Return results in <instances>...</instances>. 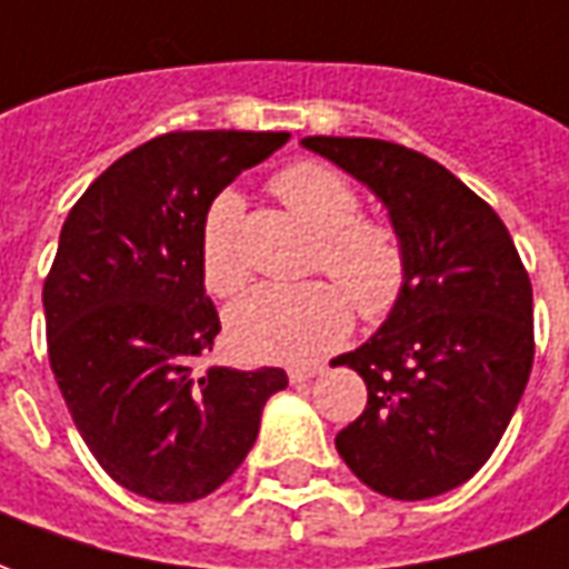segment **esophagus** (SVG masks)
I'll return each mask as SVG.
<instances>
[{
  "label": "esophagus",
  "mask_w": 569,
  "mask_h": 569,
  "mask_svg": "<svg viewBox=\"0 0 569 569\" xmlns=\"http://www.w3.org/2000/svg\"><path fill=\"white\" fill-rule=\"evenodd\" d=\"M313 376H320V367H296V369H289V381H292V385H301V381H311Z\"/></svg>",
  "instance_id": "obj_1"
}]
</instances>
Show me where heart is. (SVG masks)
Masks as SVG:
<instances>
[{
  "label": "heart",
  "mask_w": 569,
  "mask_h": 569,
  "mask_svg": "<svg viewBox=\"0 0 569 569\" xmlns=\"http://www.w3.org/2000/svg\"><path fill=\"white\" fill-rule=\"evenodd\" d=\"M271 188L320 237L313 268L332 273L369 320L391 311L407 283V256L395 230L360 218L357 190L320 162L289 166ZM240 218L243 202L233 190L218 193L202 216L200 273L212 296H233L249 277L237 240ZM338 287L326 280L258 286L230 305L224 320L230 348L246 360L268 363H311L323 357L351 332V305Z\"/></svg>",
  "instance_id": "heart-1"
}]
</instances>
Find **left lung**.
I'll return each mask as SVG.
<instances>
[{"label":"left lung","instance_id":"1","mask_svg":"<svg viewBox=\"0 0 569 569\" xmlns=\"http://www.w3.org/2000/svg\"><path fill=\"white\" fill-rule=\"evenodd\" d=\"M388 209L407 283L332 367L367 381L336 450L369 490L419 502L462 487L506 435L533 367V289L502 218L440 162L379 138H301Z\"/></svg>","mask_w":569,"mask_h":569}]
</instances>
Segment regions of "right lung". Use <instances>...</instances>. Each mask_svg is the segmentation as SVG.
<instances>
[{"label":"right lung","mask_w":569,"mask_h":569,"mask_svg":"<svg viewBox=\"0 0 569 569\" xmlns=\"http://www.w3.org/2000/svg\"><path fill=\"white\" fill-rule=\"evenodd\" d=\"M286 132H172L79 197L42 286L49 360L73 425L119 487L197 502L243 465L283 369L193 367L221 332L200 273L209 202Z\"/></svg>","instance_id":"obj_1"}]
</instances>
